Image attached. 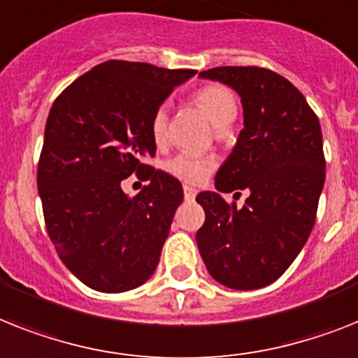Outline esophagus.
I'll return each instance as SVG.
<instances>
[{
	"mask_svg": "<svg viewBox=\"0 0 358 358\" xmlns=\"http://www.w3.org/2000/svg\"><path fill=\"white\" fill-rule=\"evenodd\" d=\"M182 192H185V199L186 201H194V199H196V196H197L196 188H192V186L185 185V186H182Z\"/></svg>",
	"mask_w": 358,
	"mask_h": 358,
	"instance_id": "1",
	"label": "esophagus"
}]
</instances>
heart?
<instances>
[{"mask_svg":"<svg viewBox=\"0 0 358 358\" xmlns=\"http://www.w3.org/2000/svg\"><path fill=\"white\" fill-rule=\"evenodd\" d=\"M196 104L199 106L208 119L214 122L217 128L229 126L238 115V100L230 87L223 84H208L203 85L201 90L194 94ZM153 141L161 146L166 141L168 129V108L164 104L159 106L152 115L150 122ZM215 168V161L203 155H194V153H177L172 159L164 162V170L172 177L186 185H201L208 179Z\"/></svg>","mask_w":358,"mask_h":358,"instance_id":"b5f03b06","label":"heart"}]
</instances>
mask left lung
I'll list each match as a JSON object with an SVG mask.
<instances>
[{"label":"left lung","mask_w":358,"mask_h":358,"mask_svg":"<svg viewBox=\"0 0 358 358\" xmlns=\"http://www.w3.org/2000/svg\"><path fill=\"white\" fill-rule=\"evenodd\" d=\"M199 76L232 87L243 106V129L215 176L217 192L196 197L205 210L199 254L221 285L265 287L294 262L317 220L326 181L320 122L303 94L271 69L227 66ZM234 189L250 192L241 209L220 197Z\"/></svg>","instance_id":"8db88e82"}]
</instances>
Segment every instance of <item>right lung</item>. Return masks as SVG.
<instances>
[{
  "label": "right lung",
  "instance_id": "right-lung-1",
  "mask_svg": "<svg viewBox=\"0 0 358 358\" xmlns=\"http://www.w3.org/2000/svg\"><path fill=\"white\" fill-rule=\"evenodd\" d=\"M194 75L109 60L76 78L49 111L38 162L47 232L64 265L94 291H129L157 268L182 186L144 164L157 150L150 122ZM133 173L148 186L129 200L120 182Z\"/></svg>",
  "mask_w": 358,
  "mask_h": 358
}]
</instances>
